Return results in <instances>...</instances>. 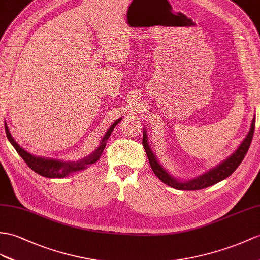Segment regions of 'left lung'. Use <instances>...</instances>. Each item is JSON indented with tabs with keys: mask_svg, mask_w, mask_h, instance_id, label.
<instances>
[{
	"mask_svg": "<svg viewBox=\"0 0 260 260\" xmlns=\"http://www.w3.org/2000/svg\"><path fill=\"white\" fill-rule=\"evenodd\" d=\"M255 122H256V119L254 118L252 119L248 135H247V137L244 139V141L240 143L238 149L234 152L231 156H229L225 161L218 164L217 167H215L214 169L208 171L207 173L187 182L178 181L176 179H174L173 176H171L167 171L162 168V166L157 162V160L155 159V155L152 153V151L148 145V139H147V134H145V131H143L142 144L145 152H147L152 171H153L154 174L163 183H166L167 185L173 188L182 189V191H196V189H202V188L216 184V183L223 181L226 178H229L234 171L238 168V166L244 160V157L250 147L252 136H254V132H255Z\"/></svg>",
	"mask_w": 260,
	"mask_h": 260,
	"instance_id": "left-lung-1",
	"label": "left lung"
}]
</instances>
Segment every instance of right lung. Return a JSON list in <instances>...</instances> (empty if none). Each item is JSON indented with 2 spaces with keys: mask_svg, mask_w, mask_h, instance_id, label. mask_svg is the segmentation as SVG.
Here are the masks:
<instances>
[{
  "mask_svg": "<svg viewBox=\"0 0 260 260\" xmlns=\"http://www.w3.org/2000/svg\"><path fill=\"white\" fill-rule=\"evenodd\" d=\"M120 121H121V118L117 120V121L110 126L109 130L106 132V135L103 138V140H101V143L98 147V149L94 151L91 155L85 157V159H81L79 161H76V162L75 161L74 162H62V161H58V160L44 159V157L31 155L30 153H28L27 151L22 149L20 145L15 142L13 137H12L10 134V130L8 128V125H6V123H5V132H6V137H8L9 141L15 148L17 153L22 156V159L26 162L29 169L33 170L34 172H36L37 174L45 176V178L60 179V178H65V176L68 175L71 172L84 170V169H86L87 166H89V164L97 162L99 160L101 153H103L104 149L106 148L107 140H108L110 135H111V132L113 131V129L116 128V125Z\"/></svg>",
  "mask_w": 260,
  "mask_h": 260,
  "instance_id": "1",
  "label": "right lung"
}]
</instances>
